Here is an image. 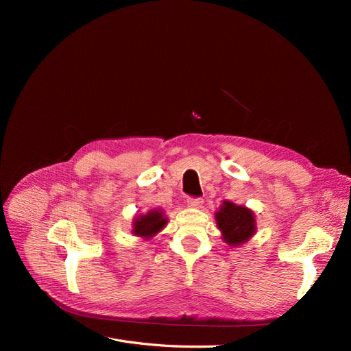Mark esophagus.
Listing matches in <instances>:
<instances>
[{"label": "esophagus", "mask_w": 351, "mask_h": 351, "mask_svg": "<svg viewBox=\"0 0 351 351\" xmlns=\"http://www.w3.org/2000/svg\"><path fill=\"white\" fill-rule=\"evenodd\" d=\"M202 204H204V199L202 197H189L187 199V205L190 208H200Z\"/></svg>", "instance_id": "esophagus-1"}]
</instances>
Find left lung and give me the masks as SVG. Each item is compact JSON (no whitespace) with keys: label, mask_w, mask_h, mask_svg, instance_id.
Segmentation results:
<instances>
[{"label":"left lung","mask_w":351,"mask_h":351,"mask_svg":"<svg viewBox=\"0 0 351 351\" xmlns=\"http://www.w3.org/2000/svg\"><path fill=\"white\" fill-rule=\"evenodd\" d=\"M215 221L222 232V239L228 246H240L256 232V219H254L253 210L232 204L230 200L222 202L219 210L215 214Z\"/></svg>","instance_id":"obj_1"}]
</instances>
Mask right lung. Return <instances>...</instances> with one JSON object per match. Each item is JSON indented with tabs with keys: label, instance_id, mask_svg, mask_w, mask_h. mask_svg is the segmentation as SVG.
I'll list each match as a JSON object with an SVG mask.
<instances>
[{
	"label": "right lung",
	"instance_id": "obj_1",
	"mask_svg": "<svg viewBox=\"0 0 351 351\" xmlns=\"http://www.w3.org/2000/svg\"><path fill=\"white\" fill-rule=\"evenodd\" d=\"M167 221L168 219L165 218L162 210L152 209L146 215H139L134 218L132 232L137 237L149 240L165 227Z\"/></svg>",
	"mask_w": 351,
	"mask_h": 351
}]
</instances>
